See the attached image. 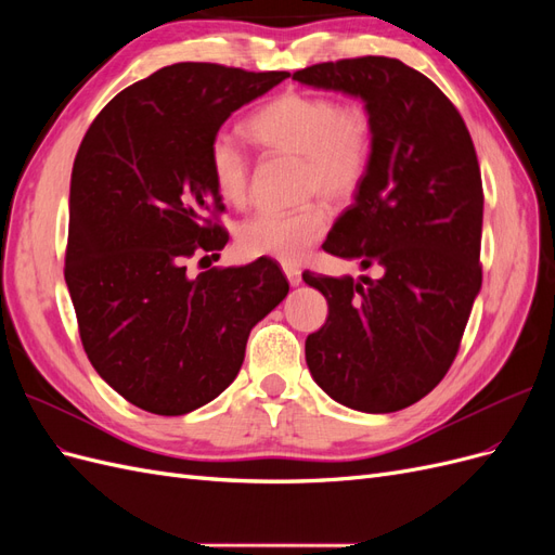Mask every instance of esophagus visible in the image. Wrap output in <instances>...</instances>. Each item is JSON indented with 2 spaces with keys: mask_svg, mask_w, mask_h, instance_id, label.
I'll return each instance as SVG.
<instances>
[{
  "mask_svg": "<svg viewBox=\"0 0 555 555\" xmlns=\"http://www.w3.org/2000/svg\"><path fill=\"white\" fill-rule=\"evenodd\" d=\"M282 271H284V275H287L292 287H298V284H300V271H298V268L292 266V263H284Z\"/></svg>",
  "mask_w": 555,
  "mask_h": 555,
  "instance_id": "obj_1",
  "label": "esophagus"
}]
</instances>
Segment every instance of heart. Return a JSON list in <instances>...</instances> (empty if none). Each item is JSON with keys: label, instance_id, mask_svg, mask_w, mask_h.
I'll return each instance as SVG.
<instances>
[{"label": "heart", "instance_id": "heart-1", "mask_svg": "<svg viewBox=\"0 0 555 555\" xmlns=\"http://www.w3.org/2000/svg\"><path fill=\"white\" fill-rule=\"evenodd\" d=\"M247 139L273 155L300 157V192L322 194L335 206L354 201L371 176L377 150V120L363 99L287 90L247 117ZM212 182L231 206H245L251 162L227 133L208 150ZM331 217L322 201L292 212L261 210L238 227V247L249 257L296 263L326 236Z\"/></svg>", "mask_w": 555, "mask_h": 555}]
</instances>
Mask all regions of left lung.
<instances>
[{"label":"left lung","mask_w":555,"mask_h":555,"mask_svg":"<svg viewBox=\"0 0 555 555\" xmlns=\"http://www.w3.org/2000/svg\"><path fill=\"white\" fill-rule=\"evenodd\" d=\"M294 78L361 96L377 120L371 176L324 251L384 273L361 282L304 273L328 300L326 324L306 340L308 367L351 410H405L447 375L481 289L475 143L447 94L400 60L322 62Z\"/></svg>","instance_id":"8db88e82"}]
</instances>
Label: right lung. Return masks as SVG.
I'll list each match as a JSON object with an SVG mask.
<instances>
[{
  "mask_svg": "<svg viewBox=\"0 0 555 555\" xmlns=\"http://www.w3.org/2000/svg\"><path fill=\"white\" fill-rule=\"evenodd\" d=\"M284 78L210 62L164 66L113 96L82 137L64 280L94 371L145 412L178 416L220 396L251 326L289 292L263 257L188 275V259H217L229 241L210 143L233 111Z\"/></svg>",
  "mask_w": 555,
  "mask_h": 555,
  "instance_id": "1",
  "label": "right lung"
}]
</instances>
